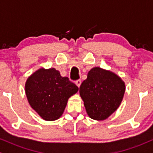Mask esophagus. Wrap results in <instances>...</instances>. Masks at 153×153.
Returning <instances> with one entry per match:
<instances>
[{
	"label": "esophagus",
	"mask_w": 153,
	"mask_h": 153,
	"mask_svg": "<svg viewBox=\"0 0 153 153\" xmlns=\"http://www.w3.org/2000/svg\"><path fill=\"white\" fill-rule=\"evenodd\" d=\"M75 84H76L77 86H78V88L80 87V84H81V80H80V79H78V80H77L76 81H75Z\"/></svg>",
	"instance_id": "esophagus-1"
}]
</instances>
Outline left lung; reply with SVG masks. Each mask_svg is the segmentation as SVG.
Listing matches in <instances>:
<instances>
[{
  "label": "left lung",
  "instance_id": "8db88e82",
  "mask_svg": "<svg viewBox=\"0 0 153 153\" xmlns=\"http://www.w3.org/2000/svg\"><path fill=\"white\" fill-rule=\"evenodd\" d=\"M124 82L114 73L94 68L80 87V94L91 119L103 120L113 114L122 102Z\"/></svg>",
  "mask_w": 153,
  "mask_h": 153
}]
</instances>
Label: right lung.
<instances>
[{
    "mask_svg": "<svg viewBox=\"0 0 153 153\" xmlns=\"http://www.w3.org/2000/svg\"><path fill=\"white\" fill-rule=\"evenodd\" d=\"M25 90L33 109L45 120L54 121L62 116L68 99L78 87L54 68H42L27 79Z\"/></svg>",
    "mask_w": 153,
    "mask_h": 153,
    "instance_id": "obj_1",
    "label": "right lung"
}]
</instances>
